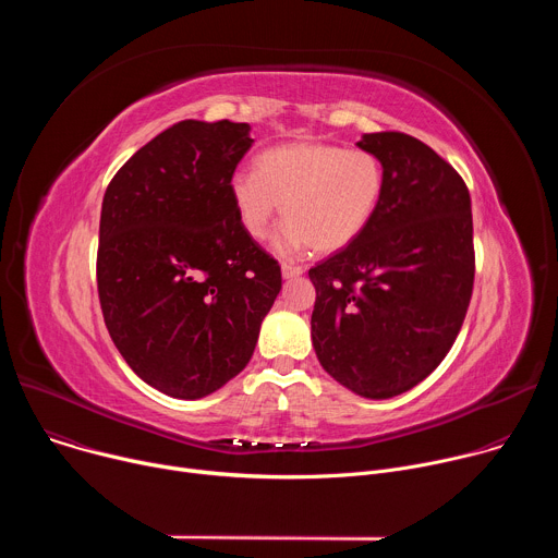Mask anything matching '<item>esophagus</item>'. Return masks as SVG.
Listing matches in <instances>:
<instances>
[{
    "instance_id": "esophagus-1",
    "label": "esophagus",
    "mask_w": 558,
    "mask_h": 558,
    "mask_svg": "<svg viewBox=\"0 0 558 558\" xmlns=\"http://www.w3.org/2000/svg\"><path fill=\"white\" fill-rule=\"evenodd\" d=\"M304 274V267H300V265H291V263H284L282 265V276L289 280V278H298V276H302Z\"/></svg>"
}]
</instances>
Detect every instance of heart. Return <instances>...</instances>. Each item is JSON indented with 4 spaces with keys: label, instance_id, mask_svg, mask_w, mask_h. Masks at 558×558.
I'll return each instance as SVG.
<instances>
[{
    "label": "heart",
    "instance_id": "b5f03b06",
    "mask_svg": "<svg viewBox=\"0 0 558 558\" xmlns=\"http://www.w3.org/2000/svg\"><path fill=\"white\" fill-rule=\"evenodd\" d=\"M384 192L386 170L373 151L315 141L265 149L254 174H235L229 185L238 220L256 241L269 235L282 209L287 254L347 250L375 220Z\"/></svg>",
    "mask_w": 558,
    "mask_h": 558
}]
</instances>
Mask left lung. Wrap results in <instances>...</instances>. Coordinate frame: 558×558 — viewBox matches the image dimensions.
Listing matches in <instances>:
<instances>
[{
  "instance_id": "1",
  "label": "left lung",
  "mask_w": 558,
  "mask_h": 558,
  "mask_svg": "<svg viewBox=\"0 0 558 558\" xmlns=\"http://www.w3.org/2000/svg\"><path fill=\"white\" fill-rule=\"evenodd\" d=\"M386 170V192L353 245L308 269L311 338L325 371L386 400L426 379L454 344L472 298L470 194L459 172L404 132L357 143Z\"/></svg>"
}]
</instances>
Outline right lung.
I'll use <instances>...</instances> for the list:
<instances>
[{"instance_id":"add662e5","label":"right lung","mask_w":558,"mask_h":558,"mask_svg":"<svg viewBox=\"0 0 558 558\" xmlns=\"http://www.w3.org/2000/svg\"><path fill=\"white\" fill-rule=\"evenodd\" d=\"M247 123L179 121L110 181L97 289L128 366L179 400L241 373L282 274L238 220L229 185L252 147Z\"/></svg>"}]
</instances>
